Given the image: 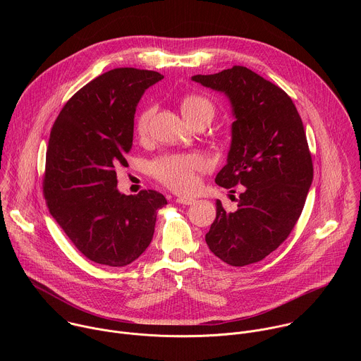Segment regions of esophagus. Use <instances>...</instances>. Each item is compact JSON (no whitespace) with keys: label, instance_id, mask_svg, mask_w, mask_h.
<instances>
[{"label":"esophagus","instance_id":"34e87169","mask_svg":"<svg viewBox=\"0 0 361 361\" xmlns=\"http://www.w3.org/2000/svg\"><path fill=\"white\" fill-rule=\"evenodd\" d=\"M176 201H177L178 204H184V205H191V204L195 202V200L191 198V197H178Z\"/></svg>","mask_w":361,"mask_h":361}]
</instances>
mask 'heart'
Segmentation results:
<instances>
[{
    "mask_svg": "<svg viewBox=\"0 0 361 361\" xmlns=\"http://www.w3.org/2000/svg\"><path fill=\"white\" fill-rule=\"evenodd\" d=\"M181 113L184 118L192 124L195 121L210 123L214 117L216 107L213 102L202 95H188L181 101ZM152 109H145L137 120V131L144 134L148 128ZM207 159L198 152L173 154L164 156L151 164V171L161 183L170 188L188 192L197 185V174L207 169Z\"/></svg>",
    "mask_w": 361,
    "mask_h": 361,
    "instance_id": "heart-1",
    "label": "heart"
}]
</instances>
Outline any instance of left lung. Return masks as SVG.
<instances>
[{
  "label": "left lung",
  "mask_w": 361,
  "mask_h": 361,
  "mask_svg": "<svg viewBox=\"0 0 361 361\" xmlns=\"http://www.w3.org/2000/svg\"><path fill=\"white\" fill-rule=\"evenodd\" d=\"M191 80L230 101L231 144L216 183L224 188L244 187L237 212L227 213L221 201H216V220L205 243L224 263L248 266L274 251L302 212L313 183L302 121L280 87L245 67Z\"/></svg>",
  "instance_id": "obj_1"
}]
</instances>
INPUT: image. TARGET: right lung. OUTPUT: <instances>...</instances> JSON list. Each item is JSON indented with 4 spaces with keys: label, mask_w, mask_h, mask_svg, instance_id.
<instances>
[{
    "label": "right lung",
    "mask_w": 361,
    "mask_h": 361,
    "mask_svg": "<svg viewBox=\"0 0 361 361\" xmlns=\"http://www.w3.org/2000/svg\"><path fill=\"white\" fill-rule=\"evenodd\" d=\"M163 78L138 68L101 74L67 101L51 128L44 176L48 209L94 263L124 267L137 260L167 204L154 190L121 194L116 173L117 166H127L137 104Z\"/></svg>",
    "instance_id": "obj_1"
}]
</instances>
